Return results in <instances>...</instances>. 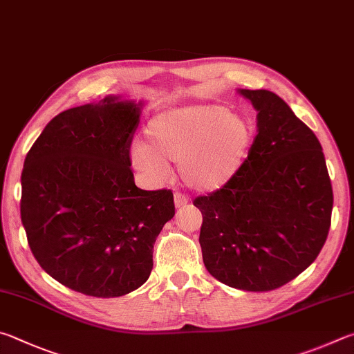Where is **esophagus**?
Segmentation results:
<instances>
[{
  "label": "esophagus",
  "mask_w": 354,
  "mask_h": 354,
  "mask_svg": "<svg viewBox=\"0 0 354 354\" xmlns=\"http://www.w3.org/2000/svg\"><path fill=\"white\" fill-rule=\"evenodd\" d=\"M188 202H189V199H188V197L185 196V194H182V193H176V194H174V203H176V208L187 207Z\"/></svg>",
  "instance_id": "esophagus-1"
}]
</instances>
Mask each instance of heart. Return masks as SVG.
<instances>
[{
  "mask_svg": "<svg viewBox=\"0 0 354 354\" xmlns=\"http://www.w3.org/2000/svg\"><path fill=\"white\" fill-rule=\"evenodd\" d=\"M145 141H135L130 157L136 169L153 180L178 163L183 182L201 193L224 188L244 165L253 141L247 118L222 105H187L155 115Z\"/></svg>",
  "mask_w": 354,
  "mask_h": 354,
  "instance_id": "heart-1",
  "label": "heart"
}]
</instances>
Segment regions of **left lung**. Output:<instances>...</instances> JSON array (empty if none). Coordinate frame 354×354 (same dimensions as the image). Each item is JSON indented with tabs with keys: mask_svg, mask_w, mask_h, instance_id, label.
<instances>
[{
	"mask_svg": "<svg viewBox=\"0 0 354 354\" xmlns=\"http://www.w3.org/2000/svg\"><path fill=\"white\" fill-rule=\"evenodd\" d=\"M258 133L236 176L194 199L203 264L230 288L266 292L314 263L331 225L333 188L317 136L280 96L238 90Z\"/></svg>",
	"mask_w": 354,
	"mask_h": 354,
	"instance_id": "obj_1",
	"label": "left lung"
}]
</instances>
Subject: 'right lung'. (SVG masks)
<instances>
[{
    "label": "right lung",
    "mask_w": 354,
    "mask_h": 354,
    "mask_svg": "<svg viewBox=\"0 0 354 354\" xmlns=\"http://www.w3.org/2000/svg\"><path fill=\"white\" fill-rule=\"evenodd\" d=\"M141 102L107 96L62 111L24 160L21 222L41 269L111 299L145 284L155 239L176 214L171 189L135 185L130 145Z\"/></svg>",
    "instance_id": "add662e5"
}]
</instances>
